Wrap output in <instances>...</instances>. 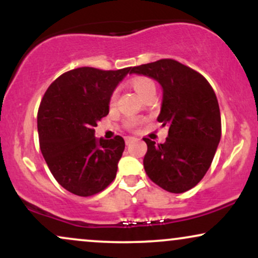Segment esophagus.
I'll use <instances>...</instances> for the list:
<instances>
[{
	"label": "esophagus",
	"mask_w": 258,
	"mask_h": 258,
	"mask_svg": "<svg viewBox=\"0 0 258 258\" xmlns=\"http://www.w3.org/2000/svg\"><path fill=\"white\" fill-rule=\"evenodd\" d=\"M135 139H136L135 137H126V138H125V142H126V144H127V146H128L130 143H132V142L135 141Z\"/></svg>",
	"instance_id": "1"
}]
</instances>
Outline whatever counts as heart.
<instances>
[{
    "instance_id": "1",
    "label": "heart",
    "mask_w": 258,
    "mask_h": 258,
    "mask_svg": "<svg viewBox=\"0 0 258 258\" xmlns=\"http://www.w3.org/2000/svg\"><path fill=\"white\" fill-rule=\"evenodd\" d=\"M131 85H132V87L135 88V91L137 92L141 97L146 96V94L149 93L150 91H155V85H154V82L152 81V80L148 79V78L133 79L131 81ZM116 97H117V94H116V92H115V93L111 96L110 105L115 104V102H116ZM136 123L137 122H136L135 120H130L127 125H128L130 127H133V126H136Z\"/></svg>"
}]
</instances>
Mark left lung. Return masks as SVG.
Wrapping results in <instances>:
<instances>
[{"instance_id":"obj_1","label":"left lung","mask_w":258,"mask_h":258,"mask_svg":"<svg viewBox=\"0 0 258 258\" xmlns=\"http://www.w3.org/2000/svg\"><path fill=\"white\" fill-rule=\"evenodd\" d=\"M130 74L159 82L162 103L158 121L168 126L165 143L143 138L148 146L144 170L165 190L184 193L205 176L220 143L217 97L203 75L173 59L133 67Z\"/></svg>"}]
</instances>
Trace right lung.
I'll list each match as a JSON object with an SVG mask.
<instances>
[{"mask_svg": "<svg viewBox=\"0 0 258 258\" xmlns=\"http://www.w3.org/2000/svg\"><path fill=\"white\" fill-rule=\"evenodd\" d=\"M130 72L78 68L59 76L41 100V153L53 177L70 193L91 197L116 177L125 141L120 136L96 138L94 127L109 114L112 92Z\"/></svg>", "mask_w": 258, "mask_h": 258, "instance_id": "1", "label": "right lung"}]
</instances>
